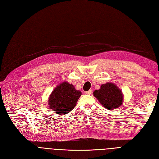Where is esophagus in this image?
Segmentation results:
<instances>
[{"instance_id": "1", "label": "esophagus", "mask_w": 159, "mask_h": 159, "mask_svg": "<svg viewBox=\"0 0 159 159\" xmlns=\"http://www.w3.org/2000/svg\"><path fill=\"white\" fill-rule=\"evenodd\" d=\"M91 93H92V91H91V90H89V91H86V94H87V95H90V94H91Z\"/></svg>"}]
</instances>
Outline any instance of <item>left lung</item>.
Here are the masks:
<instances>
[{
    "instance_id": "obj_1",
    "label": "left lung",
    "mask_w": 159,
    "mask_h": 159,
    "mask_svg": "<svg viewBox=\"0 0 159 159\" xmlns=\"http://www.w3.org/2000/svg\"><path fill=\"white\" fill-rule=\"evenodd\" d=\"M93 95L107 110H112L119 108L124 101L122 91L112 82L102 84L99 89L93 91Z\"/></svg>"
}]
</instances>
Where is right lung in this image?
<instances>
[{
	"label": "right lung",
	"mask_w": 159,
	"mask_h": 159,
	"mask_svg": "<svg viewBox=\"0 0 159 159\" xmlns=\"http://www.w3.org/2000/svg\"><path fill=\"white\" fill-rule=\"evenodd\" d=\"M82 92L75 86L64 81L58 84L48 98L49 109L58 115H66L70 112L77 104Z\"/></svg>",
	"instance_id": "add662e5"
}]
</instances>
